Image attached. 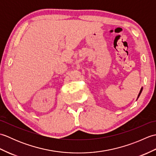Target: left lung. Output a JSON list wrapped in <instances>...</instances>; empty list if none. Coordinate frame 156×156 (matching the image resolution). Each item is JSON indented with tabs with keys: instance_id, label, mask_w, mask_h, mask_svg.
Listing matches in <instances>:
<instances>
[{
	"instance_id": "8db88e82",
	"label": "left lung",
	"mask_w": 156,
	"mask_h": 156,
	"mask_svg": "<svg viewBox=\"0 0 156 156\" xmlns=\"http://www.w3.org/2000/svg\"><path fill=\"white\" fill-rule=\"evenodd\" d=\"M142 90H143V87H141V90H140V93H139V94H138V96H137V100L138 99V98L140 97V94H141V93Z\"/></svg>"
}]
</instances>
